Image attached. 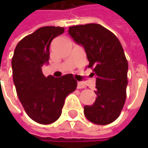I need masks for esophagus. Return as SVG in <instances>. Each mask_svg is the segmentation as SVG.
<instances>
[{
    "label": "esophagus",
    "mask_w": 148,
    "mask_h": 148,
    "mask_svg": "<svg viewBox=\"0 0 148 148\" xmlns=\"http://www.w3.org/2000/svg\"><path fill=\"white\" fill-rule=\"evenodd\" d=\"M85 87H86V86H85L84 83H82V82H78V84H77V88H78V89H83V88H85Z\"/></svg>",
    "instance_id": "1"
}]
</instances>
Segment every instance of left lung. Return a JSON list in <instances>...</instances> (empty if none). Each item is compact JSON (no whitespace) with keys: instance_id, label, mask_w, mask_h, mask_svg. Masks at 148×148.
<instances>
[{"instance_id":"obj_1","label":"left lung","mask_w":148,"mask_h":148,"mask_svg":"<svg viewBox=\"0 0 148 148\" xmlns=\"http://www.w3.org/2000/svg\"><path fill=\"white\" fill-rule=\"evenodd\" d=\"M69 33L84 47L87 67L96 75L97 98L92 105L84 107V114L93 123H111L120 116L126 100L128 61L123 46L114 33L99 24L73 25Z\"/></svg>"}]
</instances>
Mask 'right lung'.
<instances>
[{
  "instance_id": "add662e5",
  "label": "right lung",
  "mask_w": 148,
  "mask_h": 148,
  "mask_svg": "<svg viewBox=\"0 0 148 148\" xmlns=\"http://www.w3.org/2000/svg\"><path fill=\"white\" fill-rule=\"evenodd\" d=\"M63 32V27H41L18 42L12 58L18 99L30 118L40 124H50L60 117L66 97L77 87L72 74L55 78L42 72L49 59L51 41Z\"/></svg>"
}]
</instances>
